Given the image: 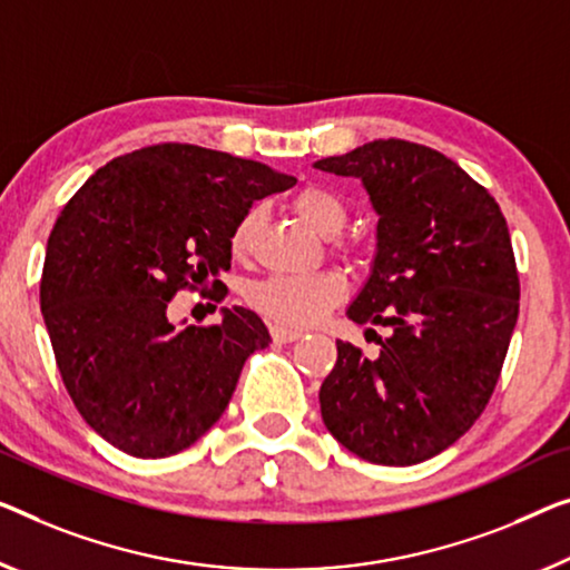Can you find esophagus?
I'll list each match as a JSON object with an SVG mask.
<instances>
[{
  "instance_id": "obj_1",
  "label": "esophagus",
  "mask_w": 570,
  "mask_h": 570,
  "mask_svg": "<svg viewBox=\"0 0 570 570\" xmlns=\"http://www.w3.org/2000/svg\"><path fill=\"white\" fill-rule=\"evenodd\" d=\"M271 337H274L276 343H294V340L302 337V330L286 327V325H271Z\"/></svg>"
}]
</instances>
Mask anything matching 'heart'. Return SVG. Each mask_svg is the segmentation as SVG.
<instances>
[{
  "label": "heart",
  "mask_w": 570,
  "mask_h": 570,
  "mask_svg": "<svg viewBox=\"0 0 570 570\" xmlns=\"http://www.w3.org/2000/svg\"><path fill=\"white\" fill-rule=\"evenodd\" d=\"M292 207L304 223L322 235L340 233L347 219L345 202L327 186H304L302 191H296ZM261 219L263 207H258V204L245 209L237 219L230 233V248L235 256H248ZM343 250L355 253V245L345 243ZM345 294L347 284L343 276L335 274V271H317V274L304 276H268L266 282L250 286L248 299L253 307L268 314L271 320L282 322V325L304 327L325 317V312L335 307L337 302H343Z\"/></svg>",
  "instance_id": "heart-1"
}]
</instances>
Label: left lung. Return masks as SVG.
<instances>
[{"instance_id": "1", "label": "left lung", "mask_w": 570, "mask_h": 570, "mask_svg": "<svg viewBox=\"0 0 570 570\" xmlns=\"http://www.w3.org/2000/svg\"><path fill=\"white\" fill-rule=\"evenodd\" d=\"M314 168L366 186L376 258L347 317L392 330L376 358L340 340L322 420L363 461L422 463L473 428L502 373L520 314L507 219L455 160L420 142L373 140Z\"/></svg>"}]
</instances>
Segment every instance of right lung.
I'll list each match as a JSON object with an SVG mask.
<instances>
[{"label":"right lung","mask_w":570,"mask_h":570,"mask_svg":"<svg viewBox=\"0 0 570 570\" xmlns=\"http://www.w3.org/2000/svg\"><path fill=\"white\" fill-rule=\"evenodd\" d=\"M294 184L258 160L158 142L109 160L68 199L48 237L40 309L68 396L107 443L168 458L223 417L268 330L243 307L178 330L168 304L209 284L223 302L235 223Z\"/></svg>","instance_id":"1"}]
</instances>
